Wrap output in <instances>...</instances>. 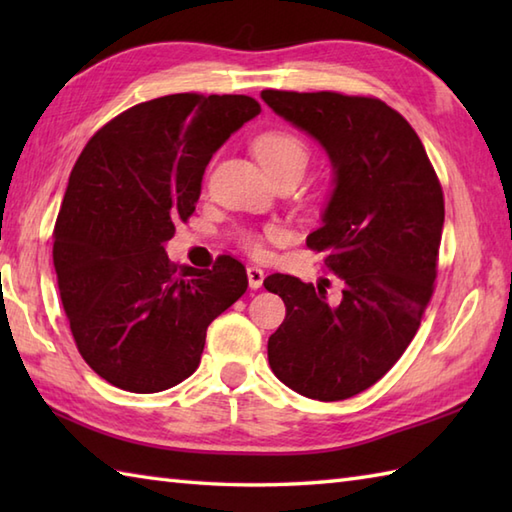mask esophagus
<instances>
[{"label": "esophagus", "mask_w": 512, "mask_h": 512, "mask_svg": "<svg viewBox=\"0 0 512 512\" xmlns=\"http://www.w3.org/2000/svg\"><path fill=\"white\" fill-rule=\"evenodd\" d=\"M246 275H248V286L253 288V290H257V288H262V284H264V270L259 268V266H248L246 268Z\"/></svg>", "instance_id": "obj_1"}]
</instances>
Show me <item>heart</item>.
Returning <instances> with one entry per match:
<instances>
[{
    "instance_id": "heart-1",
    "label": "heart",
    "mask_w": 512,
    "mask_h": 512,
    "mask_svg": "<svg viewBox=\"0 0 512 512\" xmlns=\"http://www.w3.org/2000/svg\"><path fill=\"white\" fill-rule=\"evenodd\" d=\"M255 156L268 169L270 176H275V173L286 169L306 171L310 151L308 145L303 143V138H299L297 134L266 132L255 140ZM281 237H284V231H281L279 226H270L266 228V233H246L242 237V242L253 255H262L266 239Z\"/></svg>"
}]
</instances>
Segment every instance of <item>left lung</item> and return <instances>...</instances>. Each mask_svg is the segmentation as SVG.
<instances>
[{
    "mask_svg": "<svg viewBox=\"0 0 512 512\" xmlns=\"http://www.w3.org/2000/svg\"><path fill=\"white\" fill-rule=\"evenodd\" d=\"M262 99L330 158L332 193L306 244L343 281L332 303L321 284L281 273L264 279L286 303L268 363L301 396L352 398L394 367L420 328L438 273L440 180L413 127L383 101L281 90Z\"/></svg>",
    "mask_w": 512,
    "mask_h": 512,
    "instance_id": "obj_1",
    "label": "left lung"
}]
</instances>
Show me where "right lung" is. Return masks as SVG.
Wrapping results in <instances>:
<instances>
[{"mask_svg":"<svg viewBox=\"0 0 512 512\" xmlns=\"http://www.w3.org/2000/svg\"><path fill=\"white\" fill-rule=\"evenodd\" d=\"M262 107L244 94H169L129 107L81 151L52 259L76 347L96 374L156 394L200 365L206 328L248 288L231 255L178 268L165 244L200 198L213 154Z\"/></svg>","mask_w":512,"mask_h":512,"instance_id":"add662e5","label":"right lung"}]
</instances>
